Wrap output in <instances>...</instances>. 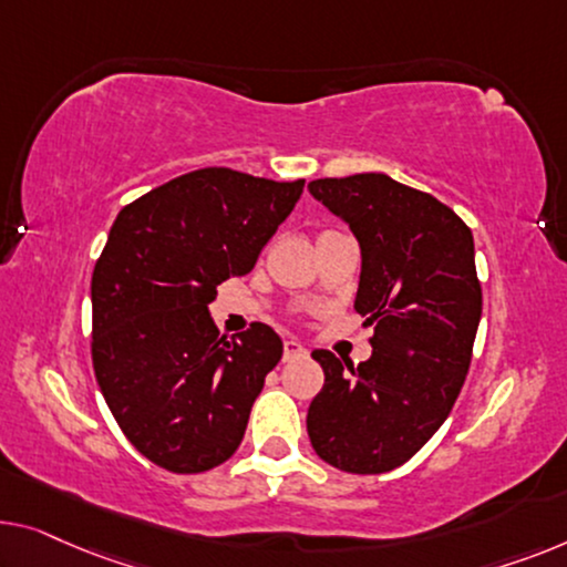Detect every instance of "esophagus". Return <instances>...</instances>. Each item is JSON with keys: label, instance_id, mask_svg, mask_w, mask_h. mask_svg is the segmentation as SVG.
<instances>
[{"label": "esophagus", "instance_id": "obj_1", "mask_svg": "<svg viewBox=\"0 0 567 567\" xmlns=\"http://www.w3.org/2000/svg\"><path fill=\"white\" fill-rule=\"evenodd\" d=\"M306 346H302V343H298V341H292V338H290V341H285V351H282V359L285 361H292V359H300V357H306Z\"/></svg>", "mask_w": 567, "mask_h": 567}]
</instances>
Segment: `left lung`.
<instances>
[{
	"label": "left lung",
	"mask_w": 567,
	"mask_h": 567,
	"mask_svg": "<svg viewBox=\"0 0 567 567\" xmlns=\"http://www.w3.org/2000/svg\"><path fill=\"white\" fill-rule=\"evenodd\" d=\"M308 190L357 236L353 308L374 326L357 369L312 351L326 382L308 435L336 468L386 473L435 435L466 382L481 320L473 236L445 203L382 173L320 177Z\"/></svg>",
	"instance_id": "1"
}]
</instances>
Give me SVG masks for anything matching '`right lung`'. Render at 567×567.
<instances>
[{"instance_id": "1", "label": "right lung", "mask_w": 567, "mask_h": 567, "mask_svg": "<svg viewBox=\"0 0 567 567\" xmlns=\"http://www.w3.org/2000/svg\"><path fill=\"white\" fill-rule=\"evenodd\" d=\"M306 181L203 167L124 206L91 277L101 394L137 451L173 473L239 447L282 338L255 323L218 336L216 287L255 269Z\"/></svg>"}]
</instances>
